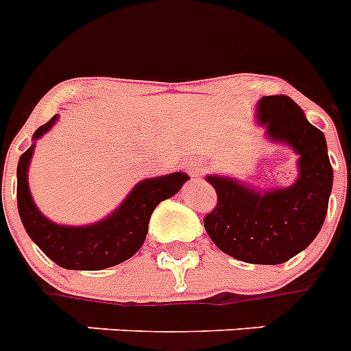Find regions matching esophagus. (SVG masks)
I'll list each match as a JSON object with an SVG mask.
<instances>
[{
	"label": "esophagus",
	"mask_w": 351,
	"mask_h": 351,
	"mask_svg": "<svg viewBox=\"0 0 351 351\" xmlns=\"http://www.w3.org/2000/svg\"><path fill=\"white\" fill-rule=\"evenodd\" d=\"M185 169H187V173H189V175L198 176V169H196V167L193 166V164H185Z\"/></svg>",
	"instance_id": "34e87169"
}]
</instances>
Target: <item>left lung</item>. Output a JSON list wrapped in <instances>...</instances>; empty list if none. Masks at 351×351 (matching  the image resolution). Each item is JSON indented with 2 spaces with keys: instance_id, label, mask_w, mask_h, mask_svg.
Here are the masks:
<instances>
[{
  "instance_id": "1",
  "label": "left lung",
  "mask_w": 351,
  "mask_h": 351,
  "mask_svg": "<svg viewBox=\"0 0 351 351\" xmlns=\"http://www.w3.org/2000/svg\"><path fill=\"white\" fill-rule=\"evenodd\" d=\"M256 117L270 141L299 155L298 180L290 187L256 191L230 176L209 175L218 204L204 225L225 254L245 263L279 265L306 249L323 227L333 171L323 131L290 97H261Z\"/></svg>"
}]
</instances>
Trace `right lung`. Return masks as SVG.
<instances>
[{"label": "right lung", "mask_w": 351, "mask_h": 351, "mask_svg": "<svg viewBox=\"0 0 351 351\" xmlns=\"http://www.w3.org/2000/svg\"><path fill=\"white\" fill-rule=\"evenodd\" d=\"M59 115L37 128L32 141L41 138L52 130ZM34 147H28L18 164V210L23 227L34 243L62 269L102 270L126 261L141 249L147 234V223L153 210L162 200L171 198L189 180L185 173H171L166 176L146 178L131 189L110 216L92 225H57L50 221L34 204L28 189V166Z\"/></svg>", "instance_id": "add662e5"}]
</instances>
